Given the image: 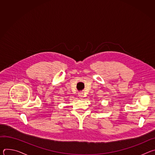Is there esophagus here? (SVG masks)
<instances>
[{
    "label": "esophagus",
    "instance_id": "obj_1",
    "mask_svg": "<svg viewBox=\"0 0 155 155\" xmlns=\"http://www.w3.org/2000/svg\"><path fill=\"white\" fill-rule=\"evenodd\" d=\"M78 96H79V97H80L81 99L83 98V97H84L83 93H78Z\"/></svg>",
    "mask_w": 155,
    "mask_h": 155
}]
</instances>
